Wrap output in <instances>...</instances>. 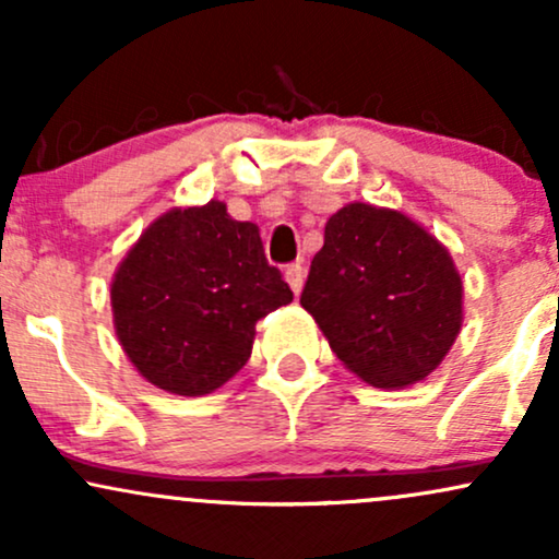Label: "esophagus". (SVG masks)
<instances>
[{
	"mask_svg": "<svg viewBox=\"0 0 559 559\" xmlns=\"http://www.w3.org/2000/svg\"><path fill=\"white\" fill-rule=\"evenodd\" d=\"M284 275H286L288 286H292V292L299 294L301 286H305V265H301V262H292V265H286Z\"/></svg>",
	"mask_w": 559,
	"mask_h": 559,
	"instance_id": "34e87169",
	"label": "esophagus"
}]
</instances>
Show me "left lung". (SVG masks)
Instances as JSON below:
<instances>
[{"instance_id": "8db88e82", "label": "left lung", "mask_w": 559, "mask_h": 559, "mask_svg": "<svg viewBox=\"0 0 559 559\" xmlns=\"http://www.w3.org/2000/svg\"><path fill=\"white\" fill-rule=\"evenodd\" d=\"M299 301L338 360L378 389L433 373L463 325V278L444 243L362 202L329 217Z\"/></svg>"}]
</instances>
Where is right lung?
I'll use <instances>...</instances> for the list:
<instances>
[{
    "mask_svg": "<svg viewBox=\"0 0 559 559\" xmlns=\"http://www.w3.org/2000/svg\"><path fill=\"white\" fill-rule=\"evenodd\" d=\"M110 299L133 368L170 394L204 396L247 365L258 320L294 294L260 228L213 199L159 215L115 271Z\"/></svg>",
    "mask_w": 559,
    "mask_h": 559,
    "instance_id": "right-lung-1",
    "label": "right lung"
}]
</instances>
